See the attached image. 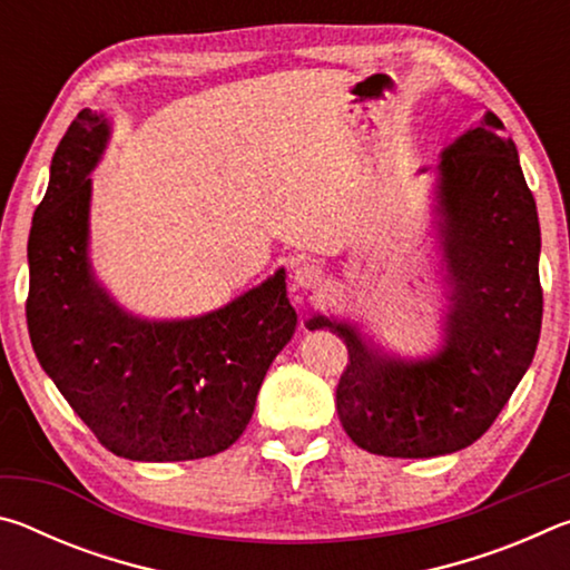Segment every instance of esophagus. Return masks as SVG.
I'll return each mask as SVG.
<instances>
[{"instance_id":"esophagus-1","label":"esophagus","mask_w":570,"mask_h":570,"mask_svg":"<svg viewBox=\"0 0 570 570\" xmlns=\"http://www.w3.org/2000/svg\"><path fill=\"white\" fill-rule=\"evenodd\" d=\"M322 276H324L322 268L314 262H302V264H296L292 278L298 288H316L322 284Z\"/></svg>"}]
</instances>
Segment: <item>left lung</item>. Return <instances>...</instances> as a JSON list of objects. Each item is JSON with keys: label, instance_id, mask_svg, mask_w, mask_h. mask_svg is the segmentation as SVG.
Segmentation results:
<instances>
[{"label": "left lung", "instance_id": "8db88e82", "mask_svg": "<svg viewBox=\"0 0 570 570\" xmlns=\"http://www.w3.org/2000/svg\"><path fill=\"white\" fill-rule=\"evenodd\" d=\"M432 190L445 298L435 350L402 356L352 320L316 314L308 324L346 342L336 412L356 445L384 458L472 445L523 380L540 336L538 210L498 115L485 112L440 153Z\"/></svg>", "mask_w": 570, "mask_h": 570}]
</instances>
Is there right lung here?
<instances>
[{
	"instance_id": "1",
	"label": "right lung",
	"mask_w": 570,
	"mask_h": 570,
	"mask_svg": "<svg viewBox=\"0 0 570 570\" xmlns=\"http://www.w3.org/2000/svg\"><path fill=\"white\" fill-rule=\"evenodd\" d=\"M110 140L85 108L50 166L27 244V326L37 360L105 448L140 462L198 460L234 445L296 312L286 272L188 320L128 312L90 262V173Z\"/></svg>"
}]
</instances>
